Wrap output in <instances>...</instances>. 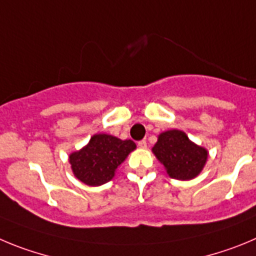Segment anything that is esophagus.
I'll use <instances>...</instances> for the list:
<instances>
[{"instance_id": "obj_1", "label": "esophagus", "mask_w": 256, "mask_h": 256, "mask_svg": "<svg viewBox=\"0 0 256 256\" xmlns=\"http://www.w3.org/2000/svg\"><path fill=\"white\" fill-rule=\"evenodd\" d=\"M138 146H139V148H142V149H145V148H146V142H145V140H142V142H138Z\"/></svg>"}]
</instances>
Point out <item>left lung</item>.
I'll return each instance as SVG.
<instances>
[{
	"label": "left lung",
	"instance_id": "8db88e82",
	"mask_svg": "<svg viewBox=\"0 0 256 256\" xmlns=\"http://www.w3.org/2000/svg\"><path fill=\"white\" fill-rule=\"evenodd\" d=\"M152 152L168 176L180 181L199 176L209 154L204 146L191 142L186 132L177 128L160 132Z\"/></svg>",
	"mask_w": 256,
	"mask_h": 256
}]
</instances>
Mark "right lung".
<instances>
[{
	"label": "right lung",
	"mask_w": 256,
	"mask_h": 256,
	"mask_svg": "<svg viewBox=\"0 0 256 256\" xmlns=\"http://www.w3.org/2000/svg\"><path fill=\"white\" fill-rule=\"evenodd\" d=\"M136 149L132 140H121L108 134H94L80 150L68 156L74 176L88 186H100L111 181L116 170Z\"/></svg>",
	"instance_id": "1"
}]
</instances>
